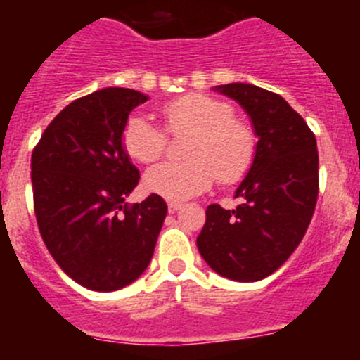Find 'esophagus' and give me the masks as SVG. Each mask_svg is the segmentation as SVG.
<instances>
[{
  "label": "esophagus",
  "instance_id": "1",
  "mask_svg": "<svg viewBox=\"0 0 360 360\" xmlns=\"http://www.w3.org/2000/svg\"><path fill=\"white\" fill-rule=\"evenodd\" d=\"M182 205H184V203H180V202H169V203H167V211L176 212V211H180V209H182Z\"/></svg>",
  "mask_w": 360,
  "mask_h": 360
}]
</instances>
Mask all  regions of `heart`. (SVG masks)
<instances>
[{
  "instance_id": "b5f03b06",
  "label": "heart",
  "mask_w": 360,
  "mask_h": 360,
  "mask_svg": "<svg viewBox=\"0 0 360 360\" xmlns=\"http://www.w3.org/2000/svg\"><path fill=\"white\" fill-rule=\"evenodd\" d=\"M171 133L191 131L187 160H165L144 174V187L153 195L186 200L212 186L240 180L252 164L256 139L247 124L232 119L234 111L224 101L191 94L171 101L160 110ZM124 151L142 164L155 162L165 148V135L142 113L126 120L120 135Z\"/></svg>"
}]
</instances>
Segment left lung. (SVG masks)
Instances as JSON below:
<instances>
[{
  "label": "left lung",
  "instance_id": "left-lung-1",
  "mask_svg": "<svg viewBox=\"0 0 360 360\" xmlns=\"http://www.w3.org/2000/svg\"><path fill=\"white\" fill-rule=\"evenodd\" d=\"M212 90L243 108L257 142L249 173L234 191L241 203L209 205L196 245L216 274L259 281L287 262L310 225L319 193L316 136L281 95L245 82Z\"/></svg>",
  "mask_w": 360,
  "mask_h": 360
}]
</instances>
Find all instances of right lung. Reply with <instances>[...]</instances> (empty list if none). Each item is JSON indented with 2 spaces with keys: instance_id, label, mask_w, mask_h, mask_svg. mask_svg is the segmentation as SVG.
Masks as SVG:
<instances>
[{
  "instance_id": "add662e5",
  "label": "right lung",
  "mask_w": 360,
  "mask_h": 360,
  "mask_svg": "<svg viewBox=\"0 0 360 360\" xmlns=\"http://www.w3.org/2000/svg\"><path fill=\"white\" fill-rule=\"evenodd\" d=\"M129 88H104L49 124L32 153L37 225L57 265L95 292L128 287L148 269L167 205L151 195L128 207L141 173L122 148L129 113L148 101Z\"/></svg>"
}]
</instances>
